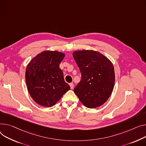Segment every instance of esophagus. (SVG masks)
Wrapping results in <instances>:
<instances>
[{
	"label": "esophagus",
	"mask_w": 146,
	"mask_h": 146,
	"mask_svg": "<svg viewBox=\"0 0 146 146\" xmlns=\"http://www.w3.org/2000/svg\"><path fill=\"white\" fill-rule=\"evenodd\" d=\"M70 89H73V88H74V84H73V83H70Z\"/></svg>",
	"instance_id": "34e87169"
}]
</instances>
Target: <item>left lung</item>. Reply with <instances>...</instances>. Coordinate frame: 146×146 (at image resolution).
<instances>
[{"label": "left lung", "instance_id": "obj_1", "mask_svg": "<svg viewBox=\"0 0 146 146\" xmlns=\"http://www.w3.org/2000/svg\"><path fill=\"white\" fill-rule=\"evenodd\" d=\"M73 56L82 74L74 93L86 108L100 107L109 99L114 89L113 63L104 55L93 50L74 51Z\"/></svg>", "mask_w": 146, "mask_h": 146}]
</instances>
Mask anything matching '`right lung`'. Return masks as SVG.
Instances as JSON below:
<instances>
[{
  "mask_svg": "<svg viewBox=\"0 0 146 146\" xmlns=\"http://www.w3.org/2000/svg\"><path fill=\"white\" fill-rule=\"evenodd\" d=\"M64 56L62 52L45 50L28 63L25 73L27 89L38 104L50 108L70 89L59 67Z\"/></svg>",
  "mask_w": 146,
  "mask_h": 146,
  "instance_id": "add662e5",
  "label": "right lung"
}]
</instances>
